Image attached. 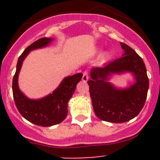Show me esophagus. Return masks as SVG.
Instances as JSON below:
<instances>
[{
  "mask_svg": "<svg viewBox=\"0 0 160 160\" xmlns=\"http://www.w3.org/2000/svg\"><path fill=\"white\" fill-rule=\"evenodd\" d=\"M89 79V74L87 71L83 72V75H82V81L83 82H87Z\"/></svg>",
  "mask_w": 160,
  "mask_h": 160,
  "instance_id": "1",
  "label": "esophagus"
}]
</instances>
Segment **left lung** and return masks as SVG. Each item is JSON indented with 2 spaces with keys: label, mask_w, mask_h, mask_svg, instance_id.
<instances>
[{
  "label": "left lung",
  "mask_w": 160,
  "mask_h": 160,
  "mask_svg": "<svg viewBox=\"0 0 160 160\" xmlns=\"http://www.w3.org/2000/svg\"><path fill=\"white\" fill-rule=\"evenodd\" d=\"M122 57L102 67L93 68L88 81L90 95L96 116L114 123L128 122L136 117L143 107L149 80L143 61L127 44L120 42ZM131 72L136 82L128 88H115L107 80L113 73Z\"/></svg>",
  "instance_id": "1"
}]
</instances>
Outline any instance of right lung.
Here are the masks:
<instances>
[{"label": "right lung", "instance_id": "1", "mask_svg": "<svg viewBox=\"0 0 160 160\" xmlns=\"http://www.w3.org/2000/svg\"><path fill=\"white\" fill-rule=\"evenodd\" d=\"M52 41V38H42L28 46L18 58L16 73L12 79V94L18 111L26 120L42 127L56 125L66 118L68 102L82 77V73H78L65 78L52 94L41 99H29L20 90L18 79L24 59L31 50L47 46Z\"/></svg>", "mask_w": 160, "mask_h": 160}]
</instances>
